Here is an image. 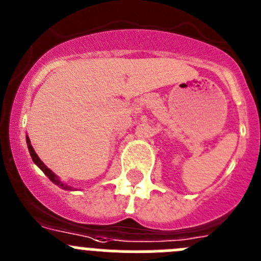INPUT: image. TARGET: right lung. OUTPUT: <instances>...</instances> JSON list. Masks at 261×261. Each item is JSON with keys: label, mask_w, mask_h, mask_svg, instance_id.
<instances>
[{"label": "right lung", "mask_w": 261, "mask_h": 261, "mask_svg": "<svg viewBox=\"0 0 261 261\" xmlns=\"http://www.w3.org/2000/svg\"><path fill=\"white\" fill-rule=\"evenodd\" d=\"M26 141H27V147H29L30 155H31L32 161H34V163H35V165L38 166L39 168H40L41 171L44 172V174L47 175L48 177H49V180L52 181V183L56 184V186H59L60 188H62V190H66V191H71V190H73V188H71V187H69V186H66V184L62 183V181L60 180V177L57 176V175L55 174V172H53L52 170H49V168H48L47 166L44 165V163L41 162L40 158H39V156H38V154H36V153H35V150H34V147H32L31 141H30L29 136H26Z\"/></svg>", "instance_id": "1"}]
</instances>
